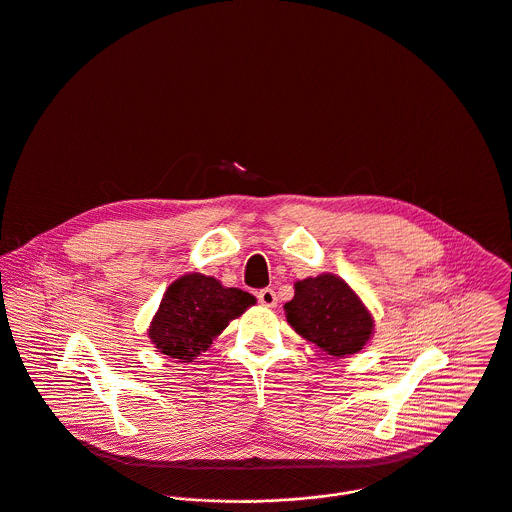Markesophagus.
Segmentation results:
<instances>
[{"instance_id":"esophagus-1","label":"esophagus","mask_w":512,"mask_h":512,"mask_svg":"<svg viewBox=\"0 0 512 512\" xmlns=\"http://www.w3.org/2000/svg\"><path fill=\"white\" fill-rule=\"evenodd\" d=\"M258 302L264 306V308H274L278 304V298H276V292L272 288H264L258 292Z\"/></svg>"}]
</instances>
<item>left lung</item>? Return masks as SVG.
I'll return each mask as SVG.
<instances>
[{
    "label": "left lung",
    "mask_w": 512,
    "mask_h": 512,
    "mask_svg": "<svg viewBox=\"0 0 512 512\" xmlns=\"http://www.w3.org/2000/svg\"><path fill=\"white\" fill-rule=\"evenodd\" d=\"M284 314L298 336L330 359L359 353L373 336L367 306L345 280L330 272L296 282Z\"/></svg>",
    "instance_id": "obj_1"
}]
</instances>
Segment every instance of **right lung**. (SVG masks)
<instances>
[{
    "label": "right lung",
    "mask_w": 512,
    "mask_h": 512,
    "mask_svg": "<svg viewBox=\"0 0 512 512\" xmlns=\"http://www.w3.org/2000/svg\"><path fill=\"white\" fill-rule=\"evenodd\" d=\"M254 304L252 294L190 272L167 288L147 334L157 351L188 363Z\"/></svg>",
    "instance_id": "right-lung-1"
}]
</instances>
